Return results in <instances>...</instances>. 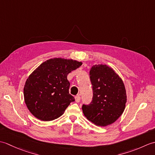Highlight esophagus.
I'll return each instance as SVG.
<instances>
[{"label": "esophagus", "mask_w": 155, "mask_h": 155, "mask_svg": "<svg viewBox=\"0 0 155 155\" xmlns=\"http://www.w3.org/2000/svg\"><path fill=\"white\" fill-rule=\"evenodd\" d=\"M75 101L77 103H79L80 101H81V97L80 95H77V96L75 97Z\"/></svg>", "instance_id": "obj_1"}]
</instances>
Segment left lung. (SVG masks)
<instances>
[{
  "label": "left lung",
  "mask_w": 155,
  "mask_h": 155,
  "mask_svg": "<svg viewBox=\"0 0 155 155\" xmlns=\"http://www.w3.org/2000/svg\"><path fill=\"white\" fill-rule=\"evenodd\" d=\"M93 97L91 103L82 107L83 114L97 126L114 123L124 110L127 94L123 80L106 64H95L90 70Z\"/></svg>",
  "instance_id": "left-lung-1"
}]
</instances>
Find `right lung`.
<instances>
[{
    "instance_id": "obj_1",
    "label": "right lung",
    "mask_w": 155,
    "mask_h": 155,
    "mask_svg": "<svg viewBox=\"0 0 155 155\" xmlns=\"http://www.w3.org/2000/svg\"><path fill=\"white\" fill-rule=\"evenodd\" d=\"M81 62L61 58H51L38 67L26 81L24 98L32 115L43 121L60 117L71 102L67 75L82 65Z\"/></svg>"
}]
</instances>
